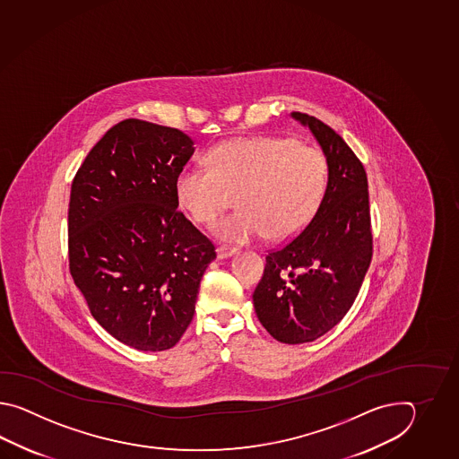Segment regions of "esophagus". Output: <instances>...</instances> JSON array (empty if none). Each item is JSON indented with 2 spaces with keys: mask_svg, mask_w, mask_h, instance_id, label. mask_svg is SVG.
Listing matches in <instances>:
<instances>
[{
  "mask_svg": "<svg viewBox=\"0 0 459 459\" xmlns=\"http://www.w3.org/2000/svg\"><path fill=\"white\" fill-rule=\"evenodd\" d=\"M238 253L236 247H230V246H218L216 247V255L218 259H226V257H231L234 254Z\"/></svg>",
  "mask_w": 459,
  "mask_h": 459,
  "instance_id": "1",
  "label": "esophagus"
}]
</instances>
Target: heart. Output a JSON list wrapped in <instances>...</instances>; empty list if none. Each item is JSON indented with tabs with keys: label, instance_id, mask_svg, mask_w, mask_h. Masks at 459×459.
<instances>
[{
	"label": "heart",
	"instance_id": "obj_1",
	"mask_svg": "<svg viewBox=\"0 0 459 459\" xmlns=\"http://www.w3.org/2000/svg\"><path fill=\"white\" fill-rule=\"evenodd\" d=\"M205 164H186L176 177V198L196 223H210L230 205L231 215L212 231L231 243H246L271 233L285 239L310 223L328 186V159L320 147L292 137L234 139L210 149Z\"/></svg>",
	"mask_w": 459,
	"mask_h": 459
}]
</instances>
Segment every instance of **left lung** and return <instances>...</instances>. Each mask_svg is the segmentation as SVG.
Returning a JSON list of instances; mask_svg holds the SVG:
<instances>
[{"instance_id":"obj_1","label":"left lung","mask_w":459,"mask_h":459,"mask_svg":"<svg viewBox=\"0 0 459 459\" xmlns=\"http://www.w3.org/2000/svg\"><path fill=\"white\" fill-rule=\"evenodd\" d=\"M328 159V186L312 221L265 255L253 293L259 322L277 342L302 344L330 332L351 308L372 257L368 176L340 134L293 111Z\"/></svg>"}]
</instances>
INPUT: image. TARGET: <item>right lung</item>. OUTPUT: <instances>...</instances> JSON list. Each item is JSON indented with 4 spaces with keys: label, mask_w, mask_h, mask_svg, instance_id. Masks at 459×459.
<instances>
[{
    "label": "right lung",
    "mask_w": 459,
    "mask_h": 459,
    "mask_svg": "<svg viewBox=\"0 0 459 459\" xmlns=\"http://www.w3.org/2000/svg\"><path fill=\"white\" fill-rule=\"evenodd\" d=\"M195 151L176 127L125 119L72 182L69 265L90 313L139 351L176 346L215 246L177 210L176 177Z\"/></svg>",
    "instance_id": "right-lung-1"
}]
</instances>
